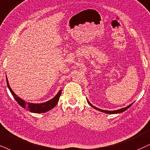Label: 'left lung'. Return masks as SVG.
<instances>
[{
	"instance_id": "obj_1",
	"label": "left lung",
	"mask_w": 150,
	"mask_h": 150,
	"mask_svg": "<svg viewBox=\"0 0 150 150\" xmlns=\"http://www.w3.org/2000/svg\"><path fill=\"white\" fill-rule=\"evenodd\" d=\"M87 101H88V104H89L90 106H91V107H92V108L97 109V110H99V111L103 112H105V113H107V114H116V113H120V112H124V111H125V110H127V109H128V108H129V107H130V106H132V105L133 104V103H131V104L129 105L128 106L125 107V108H121V109H119V110H102V109H100V108H97V107H95V106H93V105H92V103H90V102L88 100V99H87Z\"/></svg>"
}]
</instances>
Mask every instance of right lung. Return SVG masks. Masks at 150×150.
I'll return each mask as SVG.
<instances>
[{
	"mask_svg": "<svg viewBox=\"0 0 150 150\" xmlns=\"http://www.w3.org/2000/svg\"><path fill=\"white\" fill-rule=\"evenodd\" d=\"M6 81H7V85L8 87L9 90L12 93L13 97H14L15 100L16 101L18 104L20 106L23 107V108H25L27 110L31 112H35V113H42V112H45L49 111V110H51L55 107V105L57 104L59 101V98H60L61 93H62V90H60L57 95L55 96L53 99H51V100L47 101V102L42 103H33L30 102H25V101L21 99L19 97H18L17 95L12 91V90L11 89L10 85H9L8 81H7V78L6 76Z\"/></svg>",
	"mask_w": 150,
	"mask_h": 150,
	"instance_id": "right-lung-1",
	"label": "right lung"
}]
</instances>
